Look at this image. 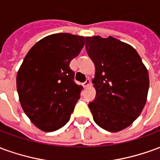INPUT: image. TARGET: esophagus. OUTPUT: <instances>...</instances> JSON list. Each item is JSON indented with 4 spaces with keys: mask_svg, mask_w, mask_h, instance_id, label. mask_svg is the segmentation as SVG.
I'll return each mask as SVG.
<instances>
[{
    "mask_svg": "<svg viewBox=\"0 0 160 160\" xmlns=\"http://www.w3.org/2000/svg\"><path fill=\"white\" fill-rule=\"evenodd\" d=\"M90 84H91L90 79H89V78H87V80H86V81L84 82V87H89V86H90Z\"/></svg>",
    "mask_w": 160,
    "mask_h": 160,
    "instance_id": "34e87169",
    "label": "esophagus"
}]
</instances>
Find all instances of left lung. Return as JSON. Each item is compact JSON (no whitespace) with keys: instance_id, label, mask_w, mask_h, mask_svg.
<instances>
[{"instance_id":"obj_1","label":"left lung","mask_w":160,"mask_h":160,"mask_svg":"<svg viewBox=\"0 0 160 160\" xmlns=\"http://www.w3.org/2000/svg\"><path fill=\"white\" fill-rule=\"evenodd\" d=\"M86 49L96 68V97L88 104L94 122L110 132L122 130L146 104L148 70L132 46L112 37H87Z\"/></svg>"}]
</instances>
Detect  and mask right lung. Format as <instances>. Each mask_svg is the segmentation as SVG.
<instances>
[{
  "label": "right lung",
  "instance_id": "add662e5",
  "mask_svg": "<svg viewBox=\"0 0 160 160\" xmlns=\"http://www.w3.org/2000/svg\"><path fill=\"white\" fill-rule=\"evenodd\" d=\"M84 44V37L49 35L34 44L19 68L16 79L19 102L41 130L56 131L69 121L82 90L69 63Z\"/></svg>",
  "mask_w": 160,
  "mask_h": 160
}]
</instances>
